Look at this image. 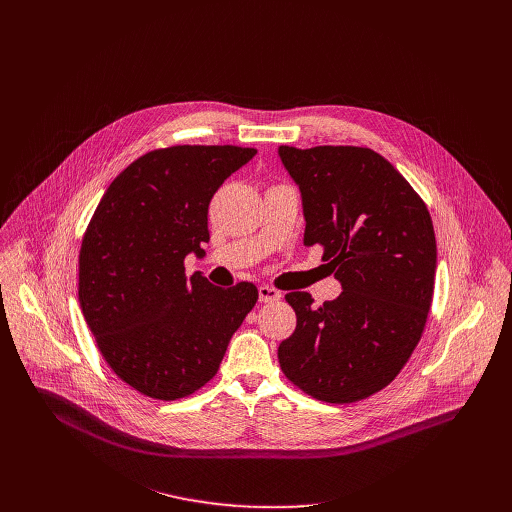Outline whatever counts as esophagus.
<instances>
[{"label": "esophagus", "instance_id": "esophagus-1", "mask_svg": "<svg viewBox=\"0 0 512 512\" xmlns=\"http://www.w3.org/2000/svg\"><path fill=\"white\" fill-rule=\"evenodd\" d=\"M258 295H260L262 303H272V301L282 299V292H278L276 288H270V286H260L258 288Z\"/></svg>", "mask_w": 512, "mask_h": 512}]
</instances>
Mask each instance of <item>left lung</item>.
I'll return each instance as SVG.
<instances>
[{
    "mask_svg": "<svg viewBox=\"0 0 512 512\" xmlns=\"http://www.w3.org/2000/svg\"><path fill=\"white\" fill-rule=\"evenodd\" d=\"M301 193L307 248L321 246L343 292L313 305L286 301L297 317L280 343L284 374L309 396L349 404L390 384L416 349L436 278V234L410 183L368 147L280 146Z\"/></svg>",
    "mask_w": 512,
    "mask_h": 512,
    "instance_id": "obj_1",
    "label": "left lung"
}]
</instances>
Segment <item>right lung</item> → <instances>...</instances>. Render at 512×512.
Listing matches in <instances>:
<instances>
[{"instance_id": "right-lung-1", "label": "right lung", "mask_w": 512, "mask_h": 512, "mask_svg": "<svg viewBox=\"0 0 512 512\" xmlns=\"http://www.w3.org/2000/svg\"><path fill=\"white\" fill-rule=\"evenodd\" d=\"M254 147L173 146L130 163L106 189L78 256V301L96 345L126 384L177 400L219 370L230 337L258 301L250 282L185 276L203 256L209 203Z\"/></svg>"}]
</instances>
